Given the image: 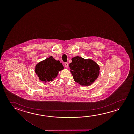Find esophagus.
<instances>
[{"mask_svg":"<svg viewBox=\"0 0 134 134\" xmlns=\"http://www.w3.org/2000/svg\"><path fill=\"white\" fill-rule=\"evenodd\" d=\"M64 66L66 67V68H68V63H64Z\"/></svg>","mask_w":134,"mask_h":134,"instance_id":"obj_1","label":"esophagus"}]
</instances>
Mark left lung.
<instances>
[{
  "label": "left lung",
  "mask_w": 134,
  "mask_h": 134,
  "mask_svg": "<svg viewBox=\"0 0 134 134\" xmlns=\"http://www.w3.org/2000/svg\"><path fill=\"white\" fill-rule=\"evenodd\" d=\"M69 64L74 81L82 86H89L94 82L99 73V65L92 60L79 56L72 58Z\"/></svg>",
  "instance_id": "left-lung-1"
}]
</instances>
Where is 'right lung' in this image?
Instances as JSON below:
<instances>
[{"label":"right lung","instance_id":"1","mask_svg":"<svg viewBox=\"0 0 134 134\" xmlns=\"http://www.w3.org/2000/svg\"><path fill=\"white\" fill-rule=\"evenodd\" d=\"M63 69L62 63L50 57L39 63L35 66V71L40 80L46 83L52 81L57 76L59 71Z\"/></svg>","mask_w":134,"mask_h":134}]
</instances>
